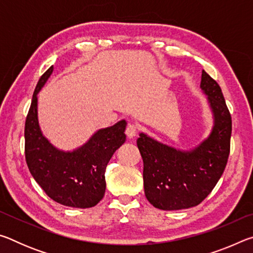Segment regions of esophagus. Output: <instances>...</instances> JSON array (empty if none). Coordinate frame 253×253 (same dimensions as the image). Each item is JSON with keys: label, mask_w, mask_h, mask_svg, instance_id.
I'll use <instances>...</instances> for the list:
<instances>
[{"label": "esophagus", "mask_w": 253, "mask_h": 253, "mask_svg": "<svg viewBox=\"0 0 253 253\" xmlns=\"http://www.w3.org/2000/svg\"><path fill=\"white\" fill-rule=\"evenodd\" d=\"M137 130H138V128H137L136 125H134V124H128V126L126 128V135L128 138H132V137H135L137 134Z\"/></svg>", "instance_id": "1"}]
</instances>
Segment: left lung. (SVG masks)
I'll return each instance as SVG.
<instances>
[{
    "mask_svg": "<svg viewBox=\"0 0 253 253\" xmlns=\"http://www.w3.org/2000/svg\"><path fill=\"white\" fill-rule=\"evenodd\" d=\"M201 89L213 113L211 134L198 147L179 151L144 132L137 146L144 162V191L153 207L172 211L196 207L211 193L228 163L232 119L220 85L204 70Z\"/></svg>",
    "mask_w": 253,
    "mask_h": 253,
    "instance_id": "8db88e82",
    "label": "left lung"
}]
</instances>
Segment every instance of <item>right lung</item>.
Instances as JSON below:
<instances>
[{
  "instance_id": "obj_1",
  "label": "right lung",
  "mask_w": 253,
  "mask_h": 253,
  "mask_svg": "<svg viewBox=\"0 0 253 253\" xmlns=\"http://www.w3.org/2000/svg\"><path fill=\"white\" fill-rule=\"evenodd\" d=\"M53 72L46 70L34 89L24 127L25 161L30 173L45 194L71 208H92L106 191V166L125 143L126 121L102 128L83 146L72 152L55 148L42 134L38 121V92Z\"/></svg>"
}]
</instances>
